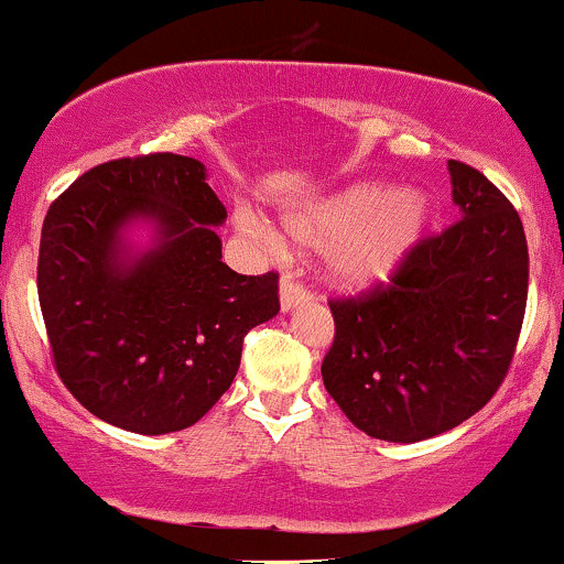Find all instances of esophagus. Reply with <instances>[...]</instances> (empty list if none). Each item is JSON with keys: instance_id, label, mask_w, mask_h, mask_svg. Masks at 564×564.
Masks as SVG:
<instances>
[{"instance_id": "34e87169", "label": "esophagus", "mask_w": 564, "mask_h": 564, "mask_svg": "<svg viewBox=\"0 0 564 564\" xmlns=\"http://www.w3.org/2000/svg\"><path fill=\"white\" fill-rule=\"evenodd\" d=\"M312 299V290L306 288V284L295 280L293 274H284L282 282H280V303H282V312H293L295 306H301V303H306Z\"/></svg>"}]
</instances>
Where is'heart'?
I'll return each mask as SVG.
<instances>
[{
  "mask_svg": "<svg viewBox=\"0 0 564 564\" xmlns=\"http://www.w3.org/2000/svg\"><path fill=\"white\" fill-rule=\"evenodd\" d=\"M423 224L426 205L419 194H394L381 183H354L308 210L288 215V231L295 239L333 245V274L351 288L389 280L421 239ZM239 229L274 242V231L250 213H239Z\"/></svg>",
  "mask_w": 564,
  "mask_h": 564,
  "instance_id": "obj_1",
  "label": "heart"
}]
</instances>
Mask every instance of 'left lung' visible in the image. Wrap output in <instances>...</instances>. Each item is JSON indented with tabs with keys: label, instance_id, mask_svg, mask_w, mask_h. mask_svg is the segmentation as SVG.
Segmentation results:
<instances>
[{
	"label": "left lung",
	"instance_id": "left-lung-1",
	"mask_svg": "<svg viewBox=\"0 0 564 564\" xmlns=\"http://www.w3.org/2000/svg\"><path fill=\"white\" fill-rule=\"evenodd\" d=\"M447 167L460 218L419 239L389 282L330 299L322 381L376 440L421 442L471 419L520 340L530 271L520 213L471 164Z\"/></svg>",
	"mask_w": 564,
	"mask_h": 564
}]
</instances>
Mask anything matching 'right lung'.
<instances>
[{
    "label": "right lung",
    "mask_w": 564,
    "mask_h": 564,
    "mask_svg": "<svg viewBox=\"0 0 564 564\" xmlns=\"http://www.w3.org/2000/svg\"><path fill=\"white\" fill-rule=\"evenodd\" d=\"M151 217L161 245L121 261L118 229ZM205 164L156 151L95 164L50 205L36 290L50 354L82 408L135 434L194 426L229 389L245 335L280 312V274H237L213 226Z\"/></svg>",
    "instance_id": "add662e5"
}]
</instances>
